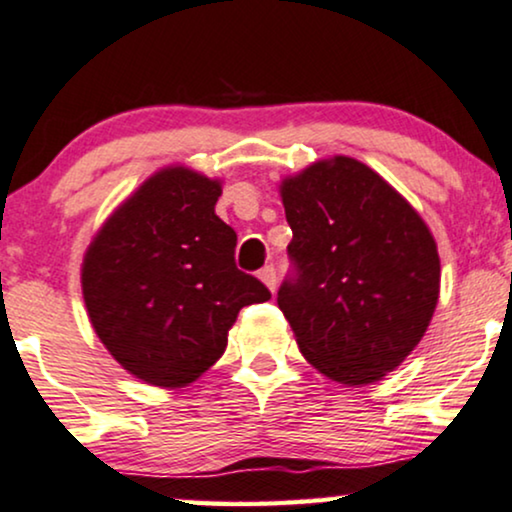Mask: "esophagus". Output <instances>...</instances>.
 Here are the masks:
<instances>
[{
	"label": "esophagus",
	"instance_id": "34e87169",
	"mask_svg": "<svg viewBox=\"0 0 512 512\" xmlns=\"http://www.w3.org/2000/svg\"><path fill=\"white\" fill-rule=\"evenodd\" d=\"M258 277H261L263 285H266L270 292H275V287H277V270H275L273 263H270V266H266V268L258 270Z\"/></svg>",
	"mask_w": 512,
	"mask_h": 512
}]
</instances>
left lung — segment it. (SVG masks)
<instances>
[{"mask_svg": "<svg viewBox=\"0 0 512 512\" xmlns=\"http://www.w3.org/2000/svg\"><path fill=\"white\" fill-rule=\"evenodd\" d=\"M294 237L277 306L306 361L370 384L418 346L439 299V254L413 206L375 170L337 156L282 182Z\"/></svg>", "mask_w": 512, "mask_h": 512, "instance_id": "1", "label": "left lung"}]
</instances>
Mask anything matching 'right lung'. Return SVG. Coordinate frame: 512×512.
<instances>
[{"mask_svg":"<svg viewBox=\"0 0 512 512\" xmlns=\"http://www.w3.org/2000/svg\"><path fill=\"white\" fill-rule=\"evenodd\" d=\"M218 182L166 168L106 220L82 263V294L111 356L156 387L194 382L223 356L239 308L270 289L235 263Z\"/></svg>","mask_w":512,"mask_h":512,"instance_id":"right-lung-1","label":"right lung"}]
</instances>
